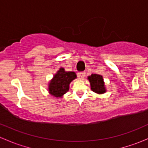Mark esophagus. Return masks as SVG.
Listing matches in <instances>:
<instances>
[{
    "mask_svg": "<svg viewBox=\"0 0 148 148\" xmlns=\"http://www.w3.org/2000/svg\"><path fill=\"white\" fill-rule=\"evenodd\" d=\"M77 76H78V77L79 79H83L85 77V72H84V71L79 72L78 74H77Z\"/></svg>",
    "mask_w": 148,
    "mask_h": 148,
    "instance_id": "1",
    "label": "esophagus"
}]
</instances>
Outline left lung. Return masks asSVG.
Instances as JSON below:
<instances>
[{"label": "left lung", "instance_id": "8db88e82", "mask_svg": "<svg viewBox=\"0 0 148 148\" xmlns=\"http://www.w3.org/2000/svg\"><path fill=\"white\" fill-rule=\"evenodd\" d=\"M88 79L90 82L91 89L94 92L97 94L105 93L106 88L102 76L99 74H92V75L88 77Z\"/></svg>", "mask_w": 148, "mask_h": 148}]
</instances>
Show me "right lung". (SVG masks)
<instances>
[{
	"label": "right lung",
	"mask_w": 148,
	"mask_h": 148,
	"mask_svg": "<svg viewBox=\"0 0 148 148\" xmlns=\"http://www.w3.org/2000/svg\"><path fill=\"white\" fill-rule=\"evenodd\" d=\"M77 78L74 71H66L60 68L49 84V94L56 98L62 97L69 89V84Z\"/></svg>",
	"instance_id": "1"
}]
</instances>
